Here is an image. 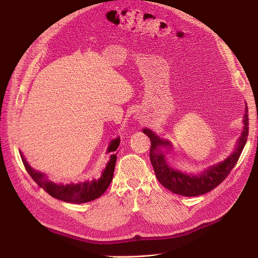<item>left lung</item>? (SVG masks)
I'll return each mask as SVG.
<instances>
[{"mask_svg":"<svg viewBox=\"0 0 258 258\" xmlns=\"http://www.w3.org/2000/svg\"><path fill=\"white\" fill-rule=\"evenodd\" d=\"M243 131L237 140V144L232 155H230L220 164L209 167L199 175H192L174 170L168 166L165 160V151L172 147L169 141L159 138L152 131L144 128L143 133L151 139L152 145L150 151V158L153 164L156 177L158 181L168 190L173 194L185 197H197L209 192L213 188L219 186L231 172L240 154L246 145L249 133V117L248 107H246V114L243 116Z\"/></svg>","mask_w":258,"mask_h":258,"instance_id":"obj_1","label":"left lung"}]
</instances>
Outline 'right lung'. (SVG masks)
<instances>
[{
	"instance_id": "obj_1",
	"label": "right lung",
	"mask_w": 258,
	"mask_h": 258,
	"mask_svg": "<svg viewBox=\"0 0 258 258\" xmlns=\"http://www.w3.org/2000/svg\"><path fill=\"white\" fill-rule=\"evenodd\" d=\"M119 143H120V138L113 140L110 146H108L107 152H111L114 154L111 156L110 161L107 162L106 167L101 174V178L98 181L96 180H94L92 182L87 181L79 184L57 185L55 183H53L47 179V177L44 173L36 171L28 163H27V161L25 160L22 153L20 155L27 172L30 174L32 180L40 188H43L47 194H49L51 197L55 198L59 201L72 203V204H81V203H87L97 198H100L103 195V192L106 190V188L110 186L114 175V169H115L117 154H118L116 153V151L119 146Z\"/></svg>"
}]
</instances>
